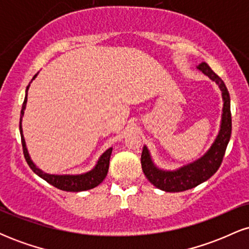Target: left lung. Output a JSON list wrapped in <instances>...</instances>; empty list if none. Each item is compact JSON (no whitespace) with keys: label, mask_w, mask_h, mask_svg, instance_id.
Instances as JSON below:
<instances>
[{"label":"left lung","mask_w":249,"mask_h":249,"mask_svg":"<svg viewBox=\"0 0 249 249\" xmlns=\"http://www.w3.org/2000/svg\"><path fill=\"white\" fill-rule=\"evenodd\" d=\"M198 69L210 77L212 81L216 82L221 90L222 99H224L221 126H220L215 142L201 158L177 171H162L154 166L147 147L144 146L141 159L142 172L151 184L159 190L166 191V192H182V191L191 190L210 179L221 165L226 148L230 142L231 133H232L231 99L224 81L205 62L199 64Z\"/></svg>","instance_id":"8db88e82"}]
</instances>
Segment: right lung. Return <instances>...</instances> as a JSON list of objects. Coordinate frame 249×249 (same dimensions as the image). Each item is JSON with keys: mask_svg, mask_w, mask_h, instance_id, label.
<instances>
[{"mask_svg": "<svg viewBox=\"0 0 249 249\" xmlns=\"http://www.w3.org/2000/svg\"><path fill=\"white\" fill-rule=\"evenodd\" d=\"M37 76V73L33 77V79ZM29 87H27V91ZM25 104H27V95H25L23 105H22L21 110V119H19V132H21V141H22V147H23V153L24 158L27 160L28 165H29L31 170L35 172L37 176L41 177L42 179H44L45 181L49 182L50 185L55 186L56 188L62 191H67V192H81V191H87L91 190V188L98 186L99 184L105 179L107 177V171H108V164H110V157L111 152H112V148H108L102 154V157L99 158L98 162L95 166L93 170H91L90 172H87L84 174H78V176H55V174H48L42 172L38 167H36V165L31 161L29 153H28L27 147H25V142L23 133H22V117H23Z\"/></svg>", "mask_w": 249, "mask_h": 249, "instance_id": "right-lung-1", "label": "right lung"}]
</instances>
